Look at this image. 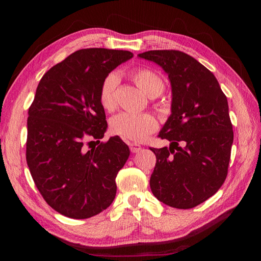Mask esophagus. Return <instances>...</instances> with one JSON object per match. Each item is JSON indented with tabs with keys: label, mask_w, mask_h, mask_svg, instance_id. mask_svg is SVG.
Returning a JSON list of instances; mask_svg holds the SVG:
<instances>
[{
	"label": "esophagus",
	"mask_w": 261,
	"mask_h": 261,
	"mask_svg": "<svg viewBox=\"0 0 261 261\" xmlns=\"http://www.w3.org/2000/svg\"><path fill=\"white\" fill-rule=\"evenodd\" d=\"M129 149H130V151H132L133 153H135V152L140 151V150H141V146H140V145H137V144L130 143V144H129Z\"/></svg>",
	"instance_id": "1"
}]
</instances>
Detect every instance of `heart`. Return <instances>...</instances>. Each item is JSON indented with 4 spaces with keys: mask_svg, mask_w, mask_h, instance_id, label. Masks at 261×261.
I'll use <instances>...</instances> for the list:
<instances>
[{
    "mask_svg": "<svg viewBox=\"0 0 261 261\" xmlns=\"http://www.w3.org/2000/svg\"><path fill=\"white\" fill-rule=\"evenodd\" d=\"M132 81L149 98H155L164 90V82L153 70L149 68H137L130 73ZM118 85L116 75H108L100 87L99 100L105 110L111 112L116 107L115 91ZM111 130L116 135L132 141L145 140L156 127L158 122L148 113H120L111 120Z\"/></svg>",
    "mask_w": 261,
    "mask_h": 261,
    "instance_id": "b5f03b06",
    "label": "heart"
}]
</instances>
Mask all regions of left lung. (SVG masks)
Segmentation results:
<instances>
[{
  "label": "left lung",
  "mask_w": 261,
  "mask_h": 261,
  "mask_svg": "<svg viewBox=\"0 0 261 261\" xmlns=\"http://www.w3.org/2000/svg\"><path fill=\"white\" fill-rule=\"evenodd\" d=\"M138 57L160 65L172 86L171 115L159 136L170 147L150 148L156 156L150 188L158 200L177 209L206 201L227 175L233 126L226 96L208 68L177 50Z\"/></svg>",
  "instance_id": "1"
}]
</instances>
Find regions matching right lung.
Here are the masks:
<instances>
[{
	"instance_id": "right-lung-1",
	"label": "right lung",
	"mask_w": 261,
	"mask_h": 261,
	"mask_svg": "<svg viewBox=\"0 0 261 261\" xmlns=\"http://www.w3.org/2000/svg\"><path fill=\"white\" fill-rule=\"evenodd\" d=\"M124 50L82 49L51 67L39 83L28 110L26 160L30 174L51 208L87 219L115 198V177L129 148L114 136L86 149L87 137L103 138L108 124L99 100L105 78L133 58Z\"/></svg>"
}]
</instances>
